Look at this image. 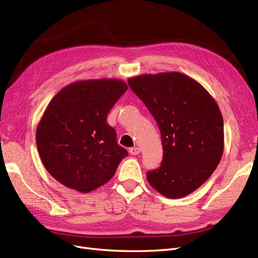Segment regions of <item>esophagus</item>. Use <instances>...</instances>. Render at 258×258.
<instances>
[{
	"instance_id": "34e87169",
	"label": "esophagus",
	"mask_w": 258,
	"mask_h": 258,
	"mask_svg": "<svg viewBox=\"0 0 258 258\" xmlns=\"http://www.w3.org/2000/svg\"><path fill=\"white\" fill-rule=\"evenodd\" d=\"M129 152H130V154L131 155H138V154H140V148L139 147H137V146H135V147H131L130 150H129Z\"/></svg>"
}]
</instances>
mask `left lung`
<instances>
[{
	"instance_id": "obj_1",
	"label": "left lung",
	"mask_w": 258,
	"mask_h": 258,
	"mask_svg": "<svg viewBox=\"0 0 258 258\" xmlns=\"http://www.w3.org/2000/svg\"><path fill=\"white\" fill-rule=\"evenodd\" d=\"M157 122L163 156L147 181L163 196L178 199L212 175L224 151V121L216 101L179 72L144 74L128 80Z\"/></svg>"
}]
</instances>
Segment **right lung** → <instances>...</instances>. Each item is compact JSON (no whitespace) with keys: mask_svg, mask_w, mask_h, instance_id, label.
Instances as JSON below:
<instances>
[{"mask_svg":"<svg viewBox=\"0 0 258 258\" xmlns=\"http://www.w3.org/2000/svg\"><path fill=\"white\" fill-rule=\"evenodd\" d=\"M128 89L121 80L79 81L62 88L36 128L44 167L59 183L89 192L110 181L128 152L106 121L108 112Z\"/></svg>","mask_w":258,"mask_h":258,"instance_id":"1","label":"right lung"}]
</instances>
